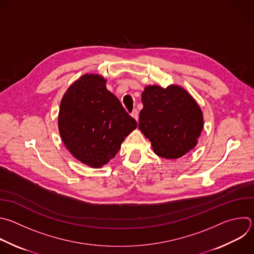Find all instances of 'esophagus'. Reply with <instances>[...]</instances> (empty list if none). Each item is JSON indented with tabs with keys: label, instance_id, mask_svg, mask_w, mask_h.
Wrapping results in <instances>:
<instances>
[{
	"label": "esophagus",
	"instance_id": "34e87169",
	"mask_svg": "<svg viewBox=\"0 0 254 254\" xmlns=\"http://www.w3.org/2000/svg\"><path fill=\"white\" fill-rule=\"evenodd\" d=\"M130 115H131V117H132L136 122L138 121V112H137V110H133Z\"/></svg>",
	"mask_w": 254,
	"mask_h": 254
}]
</instances>
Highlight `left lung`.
Here are the masks:
<instances>
[{"mask_svg":"<svg viewBox=\"0 0 254 254\" xmlns=\"http://www.w3.org/2000/svg\"><path fill=\"white\" fill-rule=\"evenodd\" d=\"M138 127L163 158L183 156L197 143L203 127L202 113L192 97L179 86H149L141 95Z\"/></svg>","mask_w":254,"mask_h":254,"instance_id":"left-lung-1","label":"left lung"}]
</instances>
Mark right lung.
Instances as JSON below:
<instances>
[{"instance_id":"obj_1","label":"right lung","mask_w":254,"mask_h":254,"mask_svg":"<svg viewBox=\"0 0 254 254\" xmlns=\"http://www.w3.org/2000/svg\"><path fill=\"white\" fill-rule=\"evenodd\" d=\"M136 122L99 74H84L67 89L59 113V130L69 152L82 163L101 167L118 153Z\"/></svg>"}]
</instances>
